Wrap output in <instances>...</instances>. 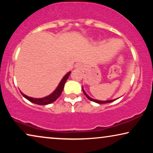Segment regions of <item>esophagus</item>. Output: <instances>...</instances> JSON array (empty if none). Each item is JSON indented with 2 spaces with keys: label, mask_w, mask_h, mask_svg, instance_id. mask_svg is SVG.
I'll use <instances>...</instances> for the list:
<instances>
[{
  "label": "esophagus",
  "mask_w": 153,
  "mask_h": 153,
  "mask_svg": "<svg viewBox=\"0 0 153 153\" xmlns=\"http://www.w3.org/2000/svg\"><path fill=\"white\" fill-rule=\"evenodd\" d=\"M76 68L81 69V68H83V66H82V65H81V64H76Z\"/></svg>",
  "instance_id": "obj_1"
}]
</instances>
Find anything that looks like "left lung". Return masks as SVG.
I'll return each mask as SVG.
<instances>
[{"instance_id":"left-lung-1","label":"left lung","mask_w":153,"mask_h":153,"mask_svg":"<svg viewBox=\"0 0 153 153\" xmlns=\"http://www.w3.org/2000/svg\"><path fill=\"white\" fill-rule=\"evenodd\" d=\"M82 90H83V93L85 94V95L86 96L88 99L89 100H91V101H92V102H96V103H98V104H106V103H110V102H112L115 101V100H116V99H115V100H107V101H100V100H97L93 99V98L90 97L89 96L87 95L86 93H85V92L84 91V90L83 89V87H82Z\"/></svg>"}]
</instances>
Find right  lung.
Returning <instances> with one entry per match:
<instances>
[{"instance_id":"1","label":"right lung","mask_w":153,"mask_h":153,"mask_svg":"<svg viewBox=\"0 0 153 153\" xmlns=\"http://www.w3.org/2000/svg\"><path fill=\"white\" fill-rule=\"evenodd\" d=\"M71 74V72H69L68 74H67L62 79V80L60 81L59 84H58V87L56 88V89L54 91L53 93H52L51 95L47 96V97H42V98H33L28 97L26 95H24V93L21 92L22 95L24 96V97L27 99L29 101L33 102V103L39 104V105H47V104L53 103V102H55L56 100L58 99V97H60V95H61L62 90H63L65 83L66 81L68 80L69 76H70Z\"/></svg>"}]
</instances>
